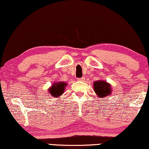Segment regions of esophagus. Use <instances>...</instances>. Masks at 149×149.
<instances>
[{"mask_svg":"<svg viewBox=\"0 0 149 149\" xmlns=\"http://www.w3.org/2000/svg\"><path fill=\"white\" fill-rule=\"evenodd\" d=\"M84 77H82V78H78L77 79V80H78V81H83V80H84Z\"/></svg>","mask_w":149,"mask_h":149,"instance_id":"1","label":"esophagus"}]
</instances>
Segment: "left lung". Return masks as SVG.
<instances>
[{
    "instance_id": "obj_1",
    "label": "left lung",
    "mask_w": 149,
    "mask_h": 149,
    "mask_svg": "<svg viewBox=\"0 0 149 149\" xmlns=\"http://www.w3.org/2000/svg\"><path fill=\"white\" fill-rule=\"evenodd\" d=\"M93 89L99 97H105L111 93V86L105 81H97L93 83Z\"/></svg>"
}]
</instances>
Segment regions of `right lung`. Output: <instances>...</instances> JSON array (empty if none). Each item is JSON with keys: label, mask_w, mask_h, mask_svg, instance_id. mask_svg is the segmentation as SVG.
<instances>
[{"label": "right lung", "mask_w": 149, "mask_h": 149, "mask_svg": "<svg viewBox=\"0 0 149 149\" xmlns=\"http://www.w3.org/2000/svg\"><path fill=\"white\" fill-rule=\"evenodd\" d=\"M67 84L64 82H57L54 83L52 85V87L49 88V93L51 96L55 97H59L64 93L65 87Z\"/></svg>", "instance_id": "add662e5"}]
</instances>
